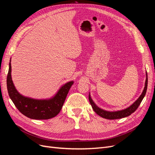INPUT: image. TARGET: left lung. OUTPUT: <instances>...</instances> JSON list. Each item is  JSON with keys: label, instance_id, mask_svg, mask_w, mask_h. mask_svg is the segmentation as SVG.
<instances>
[{"label": "left lung", "instance_id": "left-lung-1", "mask_svg": "<svg viewBox=\"0 0 155 155\" xmlns=\"http://www.w3.org/2000/svg\"><path fill=\"white\" fill-rule=\"evenodd\" d=\"M146 80H145V87L143 91V92L139 97L138 99L136 101L133 105H131L129 107L127 108V109L122 110H120V111H116V112H109V111H106L103 109H100L99 107H97L96 105L94 103L92 100L91 99L90 94L88 95V99L89 101H90V104L92 105V107L93 110H94V112L100 116L101 117L104 118L106 119H109V120H116V119H120V118H125V117L128 116L130 115L132 113L138 109V107L139 105L141 104V102L142 100L143 99V97L146 94L147 91V74L146 72Z\"/></svg>", "mask_w": 155, "mask_h": 155}]
</instances>
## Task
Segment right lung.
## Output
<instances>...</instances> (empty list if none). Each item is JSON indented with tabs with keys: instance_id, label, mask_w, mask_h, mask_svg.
Here are the masks:
<instances>
[{
	"instance_id": "add662e5",
	"label": "right lung",
	"mask_w": 155,
	"mask_h": 155,
	"mask_svg": "<svg viewBox=\"0 0 155 155\" xmlns=\"http://www.w3.org/2000/svg\"><path fill=\"white\" fill-rule=\"evenodd\" d=\"M11 72L12 67L10 63L6 81L8 94L14 105L22 114L31 119L48 120L59 113L70 88L73 85V81L64 85L56 95L50 100H34L23 96L17 92L12 81Z\"/></svg>"
}]
</instances>
